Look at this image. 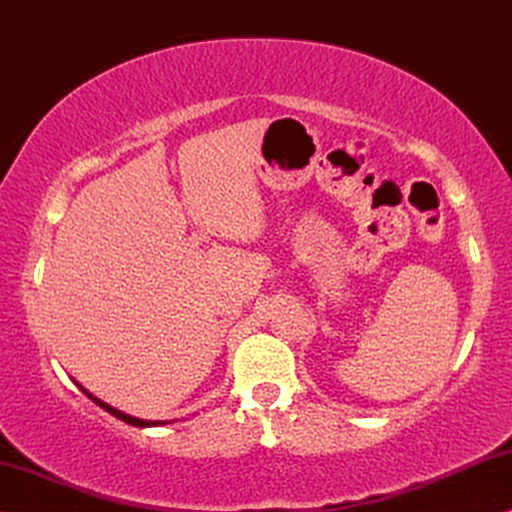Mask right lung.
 Returning <instances> with one entry per match:
<instances>
[{"label": "right lung", "mask_w": 512, "mask_h": 512, "mask_svg": "<svg viewBox=\"0 0 512 512\" xmlns=\"http://www.w3.org/2000/svg\"><path fill=\"white\" fill-rule=\"evenodd\" d=\"M94 403H99V406H102L104 410H109L111 415H116L118 420H123V422H128V425H135V427H149V425H159V422H147V420H137V418H132V415H125V413H121V410H116V408H111V406H106L104 401H99V399H94Z\"/></svg>", "instance_id": "1"}]
</instances>
